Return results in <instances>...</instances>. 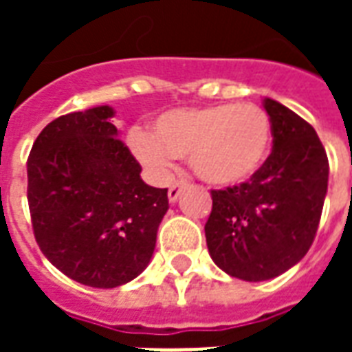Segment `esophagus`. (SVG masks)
Returning a JSON list of instances; mask_svg holds the SVG:
<instances>
[{
  "label": "esophagus",
  "mask_w": 352,
  "mask_h": 352,
  "mask_svg": "<svg viewBox=\"0 0 352 352\" xmlns=\"http://www.w3.org/2000/svg\"><path fill=\"white\" fill-rule=\"evenodd\" d=\"M186 181H177V183H173L171 186H169V192H168V198L171 204H175L177 198H179V194H181V190H183L184 186H186Z\"/></svg>",
  "instance_id": "34e87169"
}]
</instances>
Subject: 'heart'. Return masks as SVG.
Masks as SVG:
<instances>
[{
	"mask_svg": "<svg viewBox=\"0 0 352 352\" xmlns=\"http://www.w3.org/2000/svg\"><path fill=\"white\" fill-rule=\"evenodd\" d=\"M272 120L251 103H219L171 109L153 122L151 133L131 130V153L156 177H166L173 158H188L201 181L236 186L264 166L272 146Z\"/></svg>",
	"mask_w": 352,
	"mask_h": 352,
	"instance_id": "heart-1",
	"label": "heart"
}]
</instances>
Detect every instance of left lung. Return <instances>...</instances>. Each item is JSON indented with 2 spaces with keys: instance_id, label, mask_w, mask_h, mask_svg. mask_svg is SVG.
<instances>
[{
  "instance_id": "left-lung-1",
  "label": "left lung",
  "mask_w": 352,
  "mask_h": 352,
  "mask_svg": "<svg viewBox=\"0 0 352 352\" xmlns=\"http://www.w3.org/2000/svg\"><path fill=\"white\" fill-rule=\"evenodd\" d=\"M273 148L251 181L213 190L207 249L222 272L267 280L309 251L328 190V156L309 122L265 98Z\"/></svg>"
}]
</instances>
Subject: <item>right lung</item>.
<instances>
[{"label":"right lung","mask_w":352,"mask_h":352,"mask_svg":"<svg viewBox=\"0 0 352 352\" xmlns=\"http://www.w3.org/2000/svg\"><path fill=\"white\" fill-rule=\"evenodd\" d=\"M109 105L58 116L28 158V204L35 241L69 279L115 288L153 258L168 213V188L143 183L118 139Z\"/></svg>","instance_id":"add662e5"}]
</instances>
